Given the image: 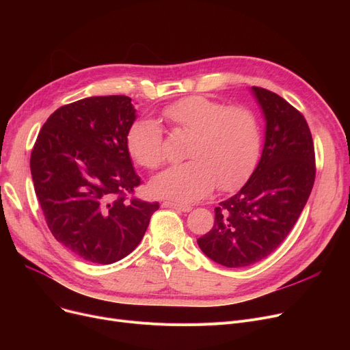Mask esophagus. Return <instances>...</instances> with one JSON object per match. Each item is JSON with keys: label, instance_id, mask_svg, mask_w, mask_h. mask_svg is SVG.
<instances>
[{"label": "esophagus", "instance_id": "obj_1", "mask_svg": "<svg viewBox=\"0 0 350 350\" xmlns=\"http://www.w3.org/2000/svg\"><path fill=\"white\" fill-rule=\"evenodd\" d=\"M163 206H164V207H169V208H173V210H177V211H183V213H189V211L191 210V206L180 204V203H173V201H164Z\"/></svg>", "mask_w": 350, "mask_h": 350}]
</instances>
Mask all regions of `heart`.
I'll return each instance as SVG.
<instances>
[{
	"mask_svg": "<svg viewBox=\"0 0 350 350\" xmlns=\"http://www.w3.org/2000/svg\"><path fill=\"white\" fill-rule=\"evenodd\" d=\"M177 131L190 133L186 157L150 181L159 197L177 201L204 198L215 187L232 190L251 176L261 153V129L252 110L204 96L180 99L163 110ZM127 149L142 167L154 170L164 163L161 126L152 119L135 122L127 132Z\"/></svg>",
	"mask_w": 350,
	"mask_h": 350,
	"instance_id": "obj_1",
	"label": "heart"
}]
</instances>
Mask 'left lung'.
I'll list each match as a JSON object with an SVG mask.
<instances>
[{
    "instance_id": "obj_1",
    "label": "left lung",
    "mask_w": 350,
    "mask_h": 350,
    "mask_svg": "<svg viewBox=\"0 0 350 350\" xmlns=\"http://www.w3.org/2000/svg\"><path fill=\"white\" fill-rule=\"evenodd\" d=\"M267 122L261 160L244 187L215 207L213 228L197 240L208 258L248 267L277 250L299 218L315 181V147L298 109L252 86Z\"/></svg>"
}]
</instances>
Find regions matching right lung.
Instances as JSON below:
<instances>
[{"label":"right lung","mask_w":350,"mask_h":350,"mask_svg":"<svg viewBox=\"0 0 350 350\" xmlns=\"http://www.w3.org/2000/svg\"><path fill=\"white\" fill-rule=\"evenodd\" d=\"M136 119L124 95L92 96L48 118L31 152V174L52 235L82 260L113 264L142 241L159 203L140 186L127 149Z\"/></svg>","instance_id":"1"}]
</instances>
